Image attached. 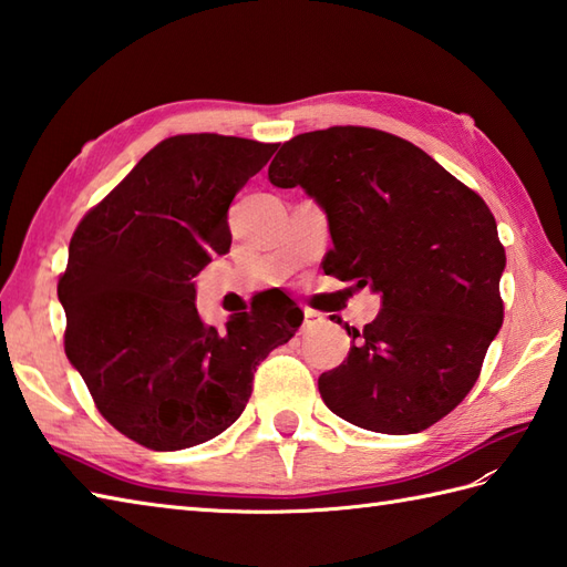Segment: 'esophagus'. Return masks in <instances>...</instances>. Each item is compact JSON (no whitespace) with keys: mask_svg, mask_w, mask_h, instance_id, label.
Here are the masks:
<instances>
[{"mask_svg":"<svg viewBox=\"0 0 567 567\" xmlns=\"http://www.w3.org/2000/svg\"><path fill=\"white\" fill-rule=\"evenodd\" d=\"M321 321H323V317L319 315V311L305 309V323H307V327H315V323H321Z\"/></svg>","mask_w":567,"mask_h":567,"instance_id":"34e87169","label":"esophagus"}]
</instances>
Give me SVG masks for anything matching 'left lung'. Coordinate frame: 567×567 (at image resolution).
<instances>
[{
	"label": "left lung",
	"instance_id": "left-lung-1",
	"mask_svg": "<svg viewBox=\"0 0 567 567\" xmlns=\"http://www.w3.org/2000/svg\"><path fill=\"white\" fill-rule=\"evenodd\" d=\"M268 177L327 212L323 272L382 299L363 331L346 327L355 343L319 378L323 404L392 436L436 424L473 390L504 319L507 256L485 199L414 143L365 126L295 136Z\"/></svg>",
	"mask_w": 567,
	"mask_h": 567
}]
</instances>
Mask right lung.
<instances>
[{
  "label": "right lung",
  "mask_w": 567,
  "mask_h": 567,
  "mask_svg": "<svg viewBox=\"0 0 567 567\" xmlns=\"http://www.w3.org/2000/svg\"><path fill=\"white\" fill-rule=\"evenodd\" d=\"M277 143L219 134L161 141L84 214L58 280L65 355L126 439L183 451L244 412L252 370L302 327L280 290L207 327L195 277L231 248L228 207Z\"/></svg>",
  "instance_id": "obj_1"
}]
</instances>
